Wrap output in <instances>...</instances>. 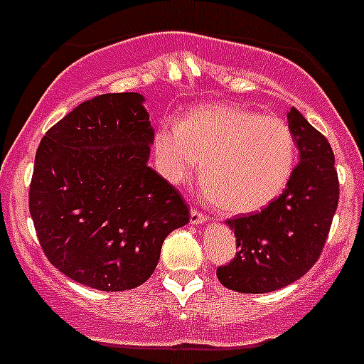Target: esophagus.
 <instances>
[{"label": "esophagus", "instance_id": "1", "mask_svg": "<svg viewBox=\"0 0 364 364\" xmlns=\"http://www.w3.org/2000/svg\"><path fill=\"white\" fill-rule=\"evenodd\" d=\"M205 222H208V216L202 215V213H198V211H195V209H193V211H191V223H205Z\"/></svg>", "mask_w": 364, "mask_h": 364}]
</instances>
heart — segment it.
<instances>
[{"mask_svg":"<svg viewBox=\"0 0 364 364\" xmlns=\"http://www.w3.org/2000/svg\"><path fill=\"white\" fill-rule=\"evenodd\" d=\"M153 151L168 182L186 184L202 166V186L213 205L225 215H249L283 191L294 168L296 142L278 117L202 105L178 126L160 128Z\"/></svg>","mask_w":364,"mask_h":364,"instance_id":"1","label":"heart"}]
</instances>
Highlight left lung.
I'll return each instance as SVG.
<instances>
[{"mask_svg":"<svg viewBox=\"0 0 364 364\" xmlns=\"http://www.w3.org/2000/svg\"><path fill=\"white\" fill-rule=\"evenodd\" d=\"M287 119L299 162L285 191L256 215L228 220L238 251L216 276L243 294L278 291L306 274L321 255L338 209V171L328 141L296 108Z\"/></svg>","mask_w":364,"mask_h":364,"instance_id":"obj_1","label":"left lung"}]
</instances>
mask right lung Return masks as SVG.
I'll return each mask as SVG.
<instances>
[{
	"mask_svg": "<svg viewBox=\"0 0 364 364\" xmlns=\"http://www.w3.org/2000/svg\"><path fill=\"white\" fill-rule=\"evenodd\" d=\"M141 93H105L46 132L28 205L55 269L97 291L155 271L166 236L189 222L180 193L148 166L155 132Z\"/></svg>",
	"mask_w": 364,
	"mask_h": 364,
	"instance_id": "obj_1",
	"label": "right lung"
}]
</instances>
